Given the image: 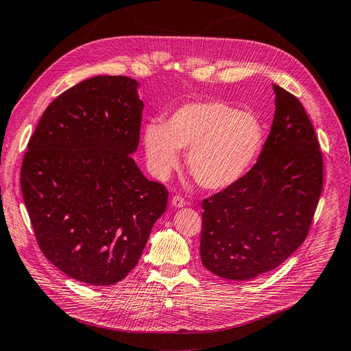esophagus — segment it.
<instances>
[{
  "mask_svg": "<svg viewBox=\"0 0 351 351\" xmlns=\"http://www.w3.org/2000/svg\"><path fill=\"white\" fill-rule=\"evenodd\" d=\"M171 205H173L174 208H183V206H186V200H184V197L176 195V196H173V199H171Z\"/></svg>",
  "mask_w": 351,
  "mask_h": 351,
  "instance_id": "1",
  "label": "esophagus"
}]
</instances>
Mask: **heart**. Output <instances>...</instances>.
Returning <instances> with one entry per match:
<instances>
[{"mask_svg":"<svg viewBox=\"0 0 351 351\" xmlns=\"http://www.w3.org/2000/svg\"><path fill=\"white\" fill-rule=\"evenodd\" d=\"M263 142L261 121L224 101H193L180 105L164 123L149 121L143 129L147 162L161 178L180 162V149L196 183L222 190L249 173Z\"/></svg>","mask_w":351,"mask_h":351,"instance_id":"b5f03b06","label":"heart"}]
</instances>
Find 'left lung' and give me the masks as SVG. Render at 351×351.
Listing matches in <instances>:
<instances>
[{"mask_svg":"<svg viewBox=\"0 0 351 351\" xmlns=\"http://www.w3.org/2000/svg\"><path fill=\"white\" fill-rule=\"evenodd\" d=\"M275 114L258 162L204 200L200 259L217 277L244 281L299 249L324 184L322 154L302 102L274 84Z\"/></svg>","mask_w":351,"mask_h":351,"instance_id":"obj_1","label":"left lung"}]
</instances>
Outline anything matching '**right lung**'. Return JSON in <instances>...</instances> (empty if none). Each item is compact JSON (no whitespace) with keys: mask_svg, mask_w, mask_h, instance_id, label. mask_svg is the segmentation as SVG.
<instances>
[{"mask_svg":"<svg viewBox=\"0 0 351 351\" xmlns=\"http://www.w3.org/2000/svg\"><path fill=\"white\" fill-rule=\"evenodd\" d=\"M125 76L83 80L52 101L32 134L20 186L39 247L69 277L111 285L136 267L168 200L132 155L143 101Z\"/></svg>","mask_w":351,"mask_h":351,"instance_id":"obj_1","label":"right lung"}]
</instances>
